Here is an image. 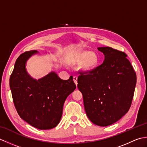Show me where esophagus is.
I'll list each match as a JSON object with an SVG mask.
<instances>
[{
  "label": "esophagus",
  "mask_w": 147,
  "mask_h": 147,
  "mask_svg": "<svg viewBox=\"0 0 147 147\" xmlns=\"http://www.w3.org/2000/svg\"><path fill=\"white\" fill-rule=\"evenodd\" d=\"M73 80H74V83H75L76 85H78V77L76 76H74L73 77Z\"/></svg>",
  "instance_id": "34e87169"
}]
</instances>
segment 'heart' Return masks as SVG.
<instances>
[{
	"mask_svg": "<svg viewBox=\"0 0 147 147\" xmlns=\"http://www.w3.org/2000/svg\"><path fill=\"white\" fill-rule=\"evenodd\" d=\"M74 61L76 62H80L79 67L81 70L88 72L95 69L97 67L99 58L95 52L82 51L77 54Z\"/></svg>",
	"mask_w": 147,
	"mask_h": 147,
	"instance_id": "b5f03b06",
	"label": "heart"
}]
</instances>
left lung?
Returning a JSON list of instances; mask_svg holds the SVG:
<instances>
[{
  "mask_svg": "<svg viewBox=\"0 0 147 147\" xmlns=\"http://www.w3.org/2000/svg\"><path fill=\"white\" fill-rule=\"evenodd\" d=\"M98 50L105 55L104 62L91 71L80 73L77 86L89 119L96 125L107 126L128 112L136 75L124 52L110 47Z\"/></svg>",
  "mask_w": 147,
  "mask_h": 147,
  "instance_id": "left-lung-1",
  "label": "left lung"
}]
</instances>
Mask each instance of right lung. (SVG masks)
I'll use <instances>...</instances> for the list:
<instances>
[{
  "instance_id": "right-lung-1",
  "label": "right lung",
  "mask_w": 147,
  "mask_h": 147,
  "mask_svg": "<svg viewBox=\"0 0 147 147\" xmlns=\"http://www.w3.org/2000/svg\"><path fill=\"white\" fill-rule=\"evenodd\" d=\"M36 51L23 53L15 62L9 85L16 109L21 119L39 129L54 128L61 121L65 99L76 86L73 77L63 80L55 72L32 78L26 69L28 59Z\"/></svg>"
}]
</instances>
